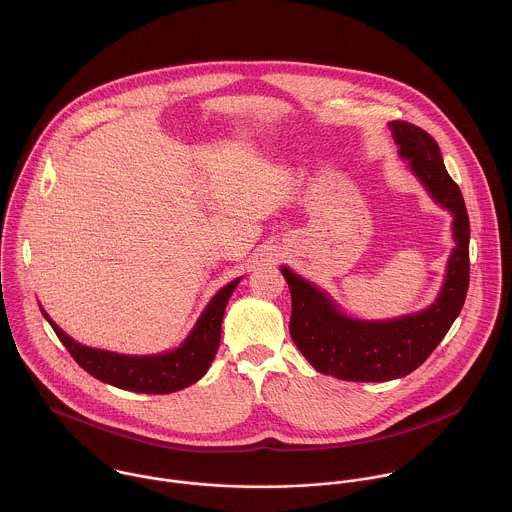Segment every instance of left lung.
Segmentation results:
<instances>
[{"mask_svg": "<svg viewBox=\"0 0 512 512\" xmlns=\"http://www.w3.org/2000/svg\"><path fill=\"white\" fill-rule=\"evenodd\" d=\"M390 126L401 158L409 159L434 200L454 214L456 247L440 296L429 310L378 323L341 314L323 292L282 267L292 296V341L317 372L347 382H388L419 368L462 312L470 286V218L462 191L429 132L405 120Z\"/></svg>", "mask_w": 512, "mask_h": 512, "instance_id": "8db88e82", "label": "left lung"}]
</instances>
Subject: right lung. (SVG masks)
<instances>
[{
    "label": "right lung",
    "mask_w": 512,
    "mask_h": 512,
    "mask_svg": "<svg viewBox=\"0 0 512 512\" xmlns=\"http://www.w3.org/2000/svg\"><path fill=\"white\" fill-rule=\"evenodd\" d=\"M237 282L239 280L226 284L212 298V302L200 315L195 329L179 349L158 356H124L83 347L68 337L44 310L42 315L48 319L68 353L93 378L128 392L171 394L195 384L206 374L218 351L222 317Z\"/></svg>",
    "instance_id": "right-lung-1"
}]
</instances>
